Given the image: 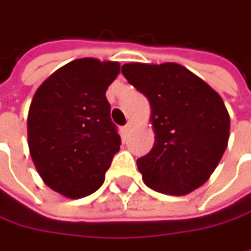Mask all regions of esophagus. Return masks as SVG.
<instances>
[{"label": "esophagus", "mask_w": 251, "mask_h": 251, "mask_svg": "<svg viewBox=\"0 0 251 251\" xmlns=\"http://www.w3.org/2000/svg\"><path fill=\"white\" fill-rule=\"evenodd\" d=\"M131 128H133V123H131V121H128V123L126 124V127H124V131H126V133H130V131H131Z\"/></svg>", "instance_id": "34e87169"}]
</instances>
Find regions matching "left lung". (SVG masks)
Segmentation results:
<instances>
[{
	"label": "left lung",
	"instance_id": "8db88e82",
	"mask_svg": "<svg viewBox=\"0 0 251 251\" xmlns=\"http://www.w3.org/2000/svg\"><path fill=\"white\" fill-rule=\"evenodd\" d=\"M121 73L151 105L155 143L137 159L145 184L171 196L203 186L228 146L229 114L222 98L180 64L128 63Z\"/></svg>",
	"mask_w": 251,
	"mask_h": 251
}]
</instances>
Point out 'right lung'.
<instances>
[{
	"label": "right lung",
	"mask_w": 251,
	"mask_h": 251,
	"mask_svg": "<svg viewBox=\"0 0 251 251\" xmlns=\"http://www.w3.org/2000/svg\"><path fill=\"white\" fill-rule=\"evenodd\" d=\"M120 63L80 58L52 73L36 90L27 115V143L44 183L70 199L92 194L121 139L111 121L106 89Z\"/></svg>",
	"instance_id": "1"
}]
</instances>
